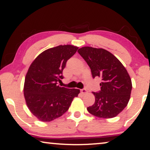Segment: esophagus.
<instances>
[{"instance_id":"1","label":"esophagus","mask_w":150,"mask_h":150,"mask_svg":"<svg viewBox=\"0 0 150 150\" xmlns=\"http://www.w3.org/2000/svg\"><path fill=\"white\" fill-rule=\"evenodd\" d=\"M81 92L83 93V94H86V93H88V90H87L86 89L83 88V89H81Z\"/></svg>"}]
</instances>
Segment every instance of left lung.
<instances>
[{
    "instance_id": "obj_1",
    "label": "left lung",
    "mask_w": 150,
    "mask_h": 150,
    "mask_svg": "<svg viewBox=\"0 0 150 150\" xmlns=\"http://www.w3.org/2000/svg\"><path fill=\"white\" fill-rule=\"evenodd\" d=\"M91 69L93 78L100 77V90L92 92L95 102L87 110L96 117H115L127 106L132 83L122 64L112 54L103 48L82 47L77 51Z\"/></svg>"
}]
</instances>
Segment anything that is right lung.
<instances>
[{
    "mask_svg": "<svg viewBox=\"0 0 150 150\" xmlns=\"http://www.w3.org/2000/svg\"><path fill=\"white\" fill-rule=\"evenodd\" d=\"M78 47L60 45L44 51L31 64L24 83V97L28 108L38 119L49 122L66 112L80 91L61 87L62 71Z\"/></svg>",
    "mask_w": 150,
    "mask_h": 150,
    "instance_id": "1",
    "label": "right lung"
}]
</instances>
